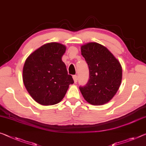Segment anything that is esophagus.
<instances>
[{"label":"esophagus","mask_w":146,"mask_h":146,"mask_svg":"<svg viewBox=\"0 0 146 146\" xmlns=\"http://www.w3.org/2000/svg\"><path fill=\"white\" fill-rule=\"evenodd\" d=\"M73 78V80H74V83H76L78 82V76L76 75H74L72 76Z\"/></svg>","instance_id":"esophagus-1"}]
</instances>
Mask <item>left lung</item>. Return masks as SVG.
Segmentation results:
<instances>
[{"mask_svg":"<svg viewBox=\"0 0 146 146\" xmlns=\"http://www.w3.org/2000/svg\"><path fill=\"white\" fill-rule=\"evenodd\" d=\"M81 51L89 70L88 82L80 87L81 93L89 104H106L115 95L121 83L120 62L106 47L96 42L83 45Z\"/></svg>","mask_w":146,"mask_h":146,"instance_id":"obj_1","label":"left lung"}]
</instances>
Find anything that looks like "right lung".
<instances>
[{"instance_id": "obj_1", "label": "right lung", "mask_w": 146, "mask_h": 146, "mask_svg": "<svg viewBox=\"0 0 146 146\" xmlns=\"http://www.w3.org/2000/svg\"><path fill=\"white\" fill-rule=\"evenodd\" d=\"M66 47L57 42L42 46L29 56L23 68L25 87L36 102L44 106L56 104L74 84L62 57Z\"/></svg>"}]
</instances>
